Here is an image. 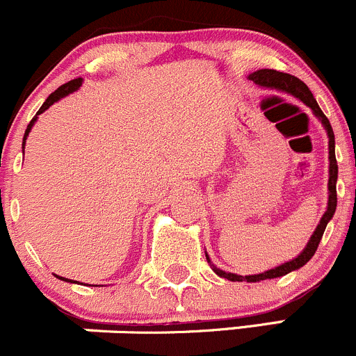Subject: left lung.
<instances>
[{
    "label": "left lung",
    "instance_id": "1",
    "mask_svg": "<svg viewBox=\"0 0 356 356\" xmlns=\"http://www.w3.org/2000/svg\"><path fill=\"white\" fill-rule=\"evenodd\" d=\"M249 79L254 81L256 84H261V86L277 88V90H282V91H287V93L294 95V97L299 98L302 104L308 105V107L313 111V114H315L316 118L322 121V124L325 126L327 135H329V161H330V164H329V204H327V211L323 213V216H322V220H320L316 230L313 232L312 238H309V242H308V245L305 248V251H302L296 259H293V261L284 263V265L268 270V272H265V273H258V275H245V277L235 275V273H227V272H223V270L213 266V270L216 272V275L232 280V282H259V280L277 279V277L286 275V273L293 272V270H298V268H301L302 265H306V263L312 259V256L315 254L316 248H318L320 241H322L323 232H325L327 223H329L330 218H332L334 213H336V204H337V193H336L337 161H336V152H334V145H336V143H334V131H332V126H330L329 119L325 118V114L322 112V108L318 107L316 100L313 98L309 88L306 86L301 79H298L296 76H291V74H286V72H279V70H273V69L256 70V72H252L251 76H249ZM206 258H207V254H206ZM207 261H209V258H207Z\"/></svg>",
    "mask_w": 356,
    "mask_h": 356
}]
</instances>
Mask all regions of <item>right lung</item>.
I'll return each instance as SVG.
<instances>
[{"label": "right lung", "instance_id": "add662e5", "mask_svg": "<svg viewBox=\"0 0 356 356\" xmlns=\"http://www.w3.org/2000/svg\"><path fill=\"white\" fill-rule=\"evenodd\" d=\"M81 83H83V79H81V77H77V79H72V81H69V83L62 84V86L57 88V90H55L54 93H51L50 97L47 98V102H44L43 105H41V108H40V111H38V114L34 115V118H33V121H31V122H29V126H27V129H26V135H24V143H26V138H27V135H29L31 128H33V124H34V122H36L38 115H40L41 112H44V111H47V108L50 107V105H54L55 102L60 100V98H62V97H65V95H69V93H72V91H76L77 88L81 86ZM58 279H62V280H67V282H70L69 279H63V277H58Z\"/></svg>", "mask_w": 356, "mask_h": 356}]
</instances>
